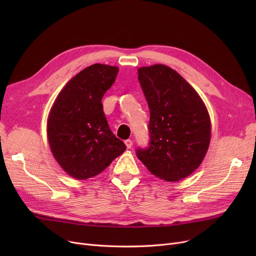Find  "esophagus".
I'll return each mask as SVG.
<instances>
[{"mask_svg": "<svg viewBox=\"0 0 256 256\" xmlns=\"http://www.w3.org/2000/svg\"><path fill=\"white\" fill-rule=\"evenodd\" d=\"M124 143H126V147H128V148H130V147L132 146V140H126L124 141Z\"/></svg>", "mask_w": 256, "mask_h": 256, "instance_id": "obj_1", "label": "esophagus"}]
</instances>
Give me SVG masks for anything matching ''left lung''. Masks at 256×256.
Here are the masks:
<instances>
[{
	"label": "left lung",
	"mask_w": 256,
	"mask_h": 256,
	"mask_svg": "<svg viewBox=\"0 0 256 256\" xmlns=\"http://www.w3.org/2000/svg\"><path fill=\"white\" fill-rule=\"evenodd\" d=\"M138 80L150 110V143L136 154L154 176L176 182L202 162L210 141V120L196 90L163 64L140 67Z\"/></svg>",
	"instance_id": "obj_1"
}]
</instances>
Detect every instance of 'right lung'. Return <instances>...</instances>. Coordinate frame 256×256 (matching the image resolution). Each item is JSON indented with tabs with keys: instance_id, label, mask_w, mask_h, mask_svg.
Returning a JSON list of instances; mask_svg holds the SVG:
<instances>
[{
	"instance_id": "obj_1",
	"label": "right lung",
	"mask_w": 256,
	"mask_h": 256,
	"mask_svg": "<svg viewBox=\"0 0 256 256\" xmlns=\"http://www.w3.org/2000/svg\"><path fill=\"white\" fill-rule=\"evenodd\" d=\"M118 67L93 64L59 93L48 119L54 158L68 176L87 180L102 172L126 150L108 124L102 98L114 84Z\"/></svg>"
}]
</instances>
